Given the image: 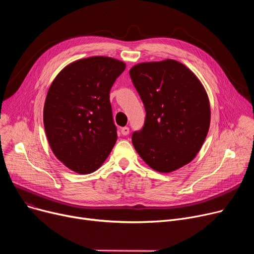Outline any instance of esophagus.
<instances>
[{"mask_svg":"<svg viewBox=\"0 0 254 254\" xmlns=\"http://www.w3.org/2000/svg\"><path fill=\"white\" fill-rule=\"evenodd\" d=\"M120 131H122V134L124 136H127L129 134V128L127 127H122V129H120Z\"/></svg>","mask_w":254,"mask_h":254,"instance_id":"1","label":"esophagus"}]
</instances>
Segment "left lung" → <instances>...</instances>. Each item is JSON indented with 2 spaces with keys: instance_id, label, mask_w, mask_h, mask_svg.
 <instances>
[{
  "instance_id": "1",
  "label": "left lung",
  "mask_w": 254,
  "mask_h": 254,
  "mask_svg": "<svg viewBox=\"0 0 254 254\" xmlns=\"http://www.w3.org/2000/svg\"><path fill=\"white\" fill-rule=\"evenodd\" d=\"M129 76L146 111L143 127L131 136L138 154L161 173L190 163L210 127V103L201 81L174 60L138 64Z\"/></svg>"
}]
</instances>
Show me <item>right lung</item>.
Instances as JSON below:
<instances>
[{
  "instance_id": "obj_1",
  "label": "right lung",
  "mask_w": 254,
  "mask_h": 254,
  "mask_svg": "<svg viewBox=\"0 0 254 254\" xmlns=\"http://www.w3.org/2000/svg\"><path fill=\"white\" fill-rule=\"evenodd\" d=\"M126 64L107 57L78 60L51 83L43 120L58 159L79 174L98 170L117 140L110 89Z\"/></svg>"
}]
</instances>
